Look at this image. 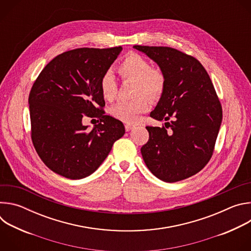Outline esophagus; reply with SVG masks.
Returning a JSON list of instances; mask_svg holds the SVG:
<instances>
[{"label":"esophagus","mask_w":251,"mask_h":251,"mask_svg":"<svg viewBox=\"0 0 251 251\" xmlns=\"http://www.w3.org/2000/svg\"><path fill=\"white\" fill-rule=\"evenodd\" d=\"M133 125H131V124H125V130L128 132V131H130V130H132L133 129Z\"/></svg>","instance_id":"34e87169"}]
</instances>
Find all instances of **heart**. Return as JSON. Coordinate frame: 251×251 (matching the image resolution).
Masks as SVG:
<instances>
[{
	"instance_id": "heart-1",
	"label": "heart",
	"mask_w": 251,
	"mask_h": 251,
	"mask_svg": "<svg viewBox=\"0 0 251 251\" xmlns=\"http://www.w3.org/2000/svg\"><path fill=\"white\" fill-rule=\"evenodd\" d=\"M117 70L124 79L136 81V94H146L152 98L159 97L166 86V78L162 70L151 67L147 58L138 53H128L119 63ZM100 92L105 100L111 101L117 94V82L114 76L107 73L99 82ZM150 108V102L145 96H140L131 101H120L113 108L112 114L126 123H136L139 115Z\"/></svg>"
}]
</instances>
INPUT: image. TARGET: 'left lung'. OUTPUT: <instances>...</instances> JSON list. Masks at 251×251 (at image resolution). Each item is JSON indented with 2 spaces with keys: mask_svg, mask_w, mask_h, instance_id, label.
<instances>
[{
  "mask_svg": "<svg viewBox=\"0 0 251 251\" xmlns=\"http://www.w3.org/2000/svg\"><path fill=\"white\" fill-rule=\"evenodd\" d=\"M154 60L166 86L150 116L168 121L147 126L143 160L160 180L175 183L199 173L208 163L223 120V109L206 70L195 57L167 47L134 46Z\"/></svg>",
  "mask_w": 251,
  "mask_h": 251,
  "instance_id": "1",
  "label": "left lung"
}]
</instances>
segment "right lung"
Wrapping results in <instances>:
<instances>
[{"instance_id":"obj_1","label":"right lung","mask_w":251,"mask_h":251,"mask_svg":"<svg viewBox=\"0 0 251 251\" xmlns=\"http://www.w3.org/2000/svg\"><path fill=\"white\" fill-rule=\"evenodd\" d=\"M122 51L77 49L55 56L42 70L29 96L31 140L45 165L64 177L80 180L94 173L125 134L121 121L105 115L99 82ZM84 115L96 117L91 130Z\"/></svg>"}]
</instances>
